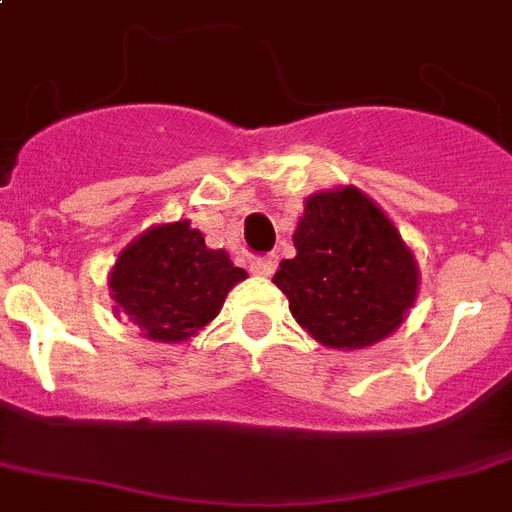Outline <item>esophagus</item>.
I'll use <instances>...</instances> for the list:
<instances>
[{"label": "esophagus", "mask_w": 512, "mask_h": 512, "mask_svg": "<svg viewBox=\"0 0 512 512\" xmlns=\"http://www.w3.org/2000/svg\"><path fill=\"white\" fill-rule=\"evenodd\" d=\"M277 269V256H253L251 259V272L269 277Z\"/></svg>", "instance_id": "obj_1"}]
</instances>
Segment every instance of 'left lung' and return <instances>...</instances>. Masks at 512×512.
I'll return each instance as SVG.
<instances>
[{
    "label": "left lung",
    "mask_w": 512,
    "mask_h": 512,
    "mask_svg": "<svg viewBox=\"0 0 512 512\" xmlns=\"http://www.w3.org/2000/svg\"><path fill=\"white\" fill-rule=\"evenodd\" d=\"M293 243L298 253L280 261L274 285L316 340L356 350L400 327L416 301V261L361 190L350 185L308 198Z\"/></svg>",
    "instance_id": "obj_1"
}]
</instances>
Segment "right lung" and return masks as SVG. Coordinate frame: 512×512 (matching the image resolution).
Wrapping results in <instances>:
<instances>
[{
	"label": "right lung",
	"mask_w": 512,
	"mask_h": 512,
	"mask_svg": "<svg viewBox=\"0 0 512 512\" xmlns=\"http://www.w3.org/2000/svg\"><path fill=\"white\" fill-rule=\"evenodd\" d=\"M240 280L246 272L225 251L206 248L204 235L183 219L133 240L114 264L109 290L143 337L180 342L219 314Z\"/></svg>",
	"instance_id": "right-lung-1"
}]
</instances>
